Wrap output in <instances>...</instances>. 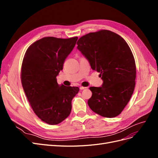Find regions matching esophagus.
I'll use <instances>...</instances> for the list:
<instances>
[{
	"label": "esophagus",
	"mask_w": 158,
	"mask_h": 158,
	"mask_svg": "<svg viewBox=\"0 0 158 158\" xmlns=\"http://www.w3.org/2000/svg\"><path fill=\"white\" fill-rule=\"evenodd\" d=\"M87 88H85V87H82V86H81V87H80V89H81V90H83V89H86Z\"/></svg>",
	"instance_id": "esophagus-1"
}]
</instances>
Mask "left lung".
I'll return each mask as SVG.
<instances>
[{"label":"left lung","instance_id":"left-lung-1","mask_svg":"<svg viewBox=\"0 0 158 158\" xmlns=\"http://www.w3.org/2000/svg\"><path fill=\"white\" fill-rule=\"evenodd\" d=\"M77 49L99 73L101 87H90L88 104L104 117H115L130 100L135 87L136 65L130 47L123 37L109 30L89 33L80 37Z\"/></svg>","mask_w":158,"mask_h":158}]
</instances>
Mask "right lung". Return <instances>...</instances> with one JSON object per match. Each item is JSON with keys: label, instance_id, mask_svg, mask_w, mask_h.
<instances>
[{"label": "right lung", "instance_id": "add662e5", "mask_svg": "<svg viewBox=\"0 0 158 158\" xmlns=\"http://www.w3.org/2000/svg\"><path fill=\"white\" fill-rule=\"evenodd\" d=\"M77 37H46L31 44L23 57L21 79L33 111L42 121L57 125L67 118L78 87L57 83L56 76L76 45Z\"/></svg>", "mask_w": 158, "mask_h": 158}]
</instances>
